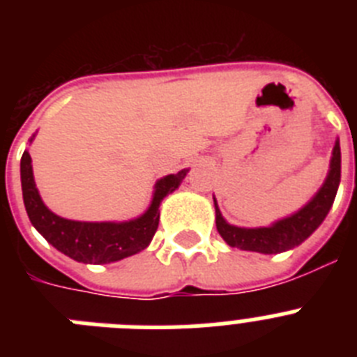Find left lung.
Here are the masks:
<instances>
[{"label": "left lung", "instance_id": "1", "mask_svg": "<svg viewBox=\"0 0 357 357\" xmlns=\"http://www.w3.org/2000/svg\"><path fill=\"white\" fill-rule=\"evenodd\" d=\"M340 178H342V151H340V141H336L333 148V157H331L329 175L307 206L270 227L243 229V227L227 223L214 200L218 232L225 239L227 245L239 250L259 252V254H280V252L291 250L305 241L326 220L336 198Z\"/></svg>", "mask_w": 357, "mask_h": 357}]
</instances>
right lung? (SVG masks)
<instances>
[{"mask_svg":"<svg viewBox=\"0 0 357 357\" xmlns=\"http://www.w3.org/2000/svg\"><path fill=\"white\" fill-rule=\"evenodd\" d=\"M31 141V139H30ZM189 169L168 175L155 184V193L144 214L130 222H75L56 216L44 206L33 181L31 157L24 150L21 157V188L31 225L44 239L71 259L85 264H107L125 259L144 250L159 227V206L166 195L173 193Z\"/></svg>","mask_w":357,"mask_h":357,"instance_id":"right-lung-1","label":"right lung"}]
</instances>
